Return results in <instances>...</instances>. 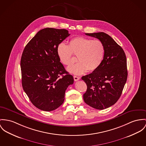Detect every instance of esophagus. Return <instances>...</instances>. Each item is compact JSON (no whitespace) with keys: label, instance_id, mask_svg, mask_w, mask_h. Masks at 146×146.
<instances>
[{"label":"esophagus","instance_id":"esophagus-1","mask_svg":"<svg viewBox=\"0 0 146 146\" xmlns=\"http://www.w3.org/2000/svg\"><path fill=\"white\" fill-rule=\"evenodd\" d=\"M73 77H74V79L75 81H77V80H78L79 79H80V78H79V77L76 76H74Z\"/></svg>","mask_w":146,"mask_h":146}]
</instances>
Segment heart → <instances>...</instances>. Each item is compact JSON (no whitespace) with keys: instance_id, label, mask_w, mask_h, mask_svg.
Masks as SVG:
<instances>
[{"instance_id":"1","label":"heart","mask_w":146,"mask_h":146,"mask_svg":"<svg viewBox=\"0 0 146 146\" xmlns=\"http://www.w3.org/2000/svg\"><path fill=\"white\" fill-rule=\"evenodd\" d=\"M58 56L61 62L67 66H72L78 56V63L68 68V70L75 74H82L93 72L101 66L104 54V46L101 40H93L84 36H77L70 40L69 45L62 43L56 48Z\"/></svg>"}]
</instances>
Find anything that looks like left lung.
I'll return each mask as SVG.
<instances>
[{
  "label": "left lung",
  "mask_w": 146,
  "mask_h": 146,
  "mask_svg": "<svg viewBox=\"0 0 146 146\" xmlns=\"http://www.w3.org/2000/svg\"><path fill=\"white\" fill-rule=\"evenodd\" d=\"M86 35L101 40L104 54L99 68L82 77L87 86L83 100L95 109L104 110L114 104L121 96L128 76L126 56L122 47L107 34Z\"/></svg>",
  "instance_id": "1"
}]
</instances>
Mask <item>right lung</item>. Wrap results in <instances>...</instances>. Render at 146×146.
I'll use <instances>...</instances> for the list:
<instances>
[{
    "label": "right lung",
    "instance_id": "1",
    "mask_svg": "<svg viewBox=\"0 0 146 146\" xmlns=\"http://www.w3.org/2000/svg\"><path fill=\"white\" fill-rule=\"evenodd\" d=\"M70 35L66 29L46 28L39 31L24 48L21 57L23 88L35 107L52 111L64 101L74 79L60 62L56 48Z\"/></svg>",
    "mask_w": 146,
    "mask_h": 146
}]
</instances>
